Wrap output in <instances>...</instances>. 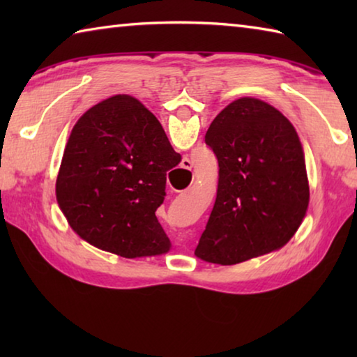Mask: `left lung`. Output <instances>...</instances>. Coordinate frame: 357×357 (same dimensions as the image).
<instances>
[{
	"mask_svg": "<svg viewBox=\"0 0 357 357\" xmlns=\"http://www.w3.org/2000/svg\"><path fill=\"white\" fill-rule=\"evenodd\" d=\"M204 142L219 162V184L195 255L236 264L282 249L310 200L294 126L268 102L241 98L217 114Z\"/></svg>",
	"mask_w": 357,
	"mask_h": 357,
	"instance_id": "8db88e82",
	"label": "left lung"
}]
</instances>
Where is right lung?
<instances>
[{"instance_id": "right-lung-1", "label": "right lung", "mask_w": 357, "mask_h": 357, "mask_svg": "<svg viewBox=\"0 0 357 357\" xmlns=\"http://www.w3.org/2000/svg\"><path fill=\"white\" fill-rule=\"evenodd\" d=\"M181 155L140 100L116 94L84 112L66 143L56 202L70 228L124 258L162 255L170 239L155 217L167 172Z\"/></svg>"}]
</instances>
